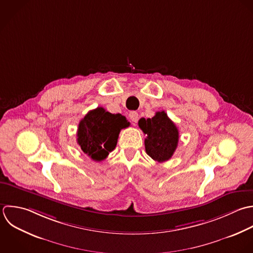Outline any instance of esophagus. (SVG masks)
I'll list each match as a JSON object with an SVG mask.
<instances>
[{"mask_svg":"<svg viewBox=\"0 0 253 253\" xmlns=\"http://www.w3.org/2000/svg\"><path fill=\"white\" fill-rule=\"evenodd\" d=\"M129 118H130V120H131L132 122L136 123V122L138 121V119H139V114H138V112H136V111H131V112L129 113Z\"/></svg>","mask_w":253,"mask_h":253,"instance_id":"esophagus-1","label":"esophagus"}]
</instances>
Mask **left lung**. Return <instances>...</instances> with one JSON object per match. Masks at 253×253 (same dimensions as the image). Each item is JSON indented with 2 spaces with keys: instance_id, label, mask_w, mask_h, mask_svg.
I'll list each match as a JSON object with an SVG mask.
<instances>
[{
  "instance_id": "left-lung-1",
  "label": "left lung",
  "mask_w": 253,
  "mask_h": 253,
  "mask_svg": "<svg viewBox=\"0 0 253 253\" xmlns=\"http://www.w3.org/2000/svg\"><path fill=\"white\" fill-rule=\"evenodd\" d=\"M138 124L147 135L146 153L159 163L169 161L177 148L179 133L168 114L165 111H159L153 118H141Z\"/></svg>"
}]
</instances>
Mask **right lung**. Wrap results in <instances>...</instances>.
Segmentation results:
<instances>
[{"mask_svg":"<svg viewBox=\"0 0 253 253\" xmlns=\"http://www.w3.org/2000/svg\"><path fill=\"white\" fill-rule=\"evenodd\" d=\"M129 125L125 116L97 107L88 111L79 123L77 141L84 154L101 162L115 149L121 129Z\"/></svg>","mask_w":253,"mask_h":253,"instance_id":"obj_1","label":"right lung"}]
</instances>
